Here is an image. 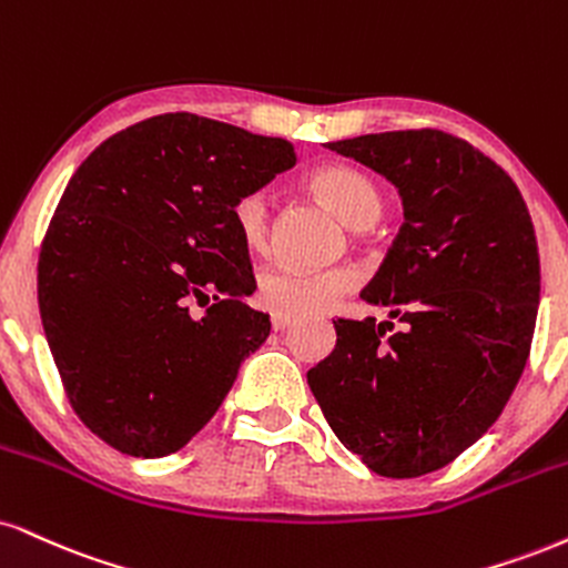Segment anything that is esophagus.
<instances>
[{"label":"esophagus","instance_id":"obj_1","mask_svg":"<svg viewBox=\"0 0 568 568\" xmlns=\"http://www.w3.org/2000/svg\"><path fill=\"white\" fill-rule=\"evenodd\" d=\"M293 323V317H285V314H272V327L275 331H285Z\"/></svg>","mask_w":568,"mask_h":568}]
</instances>
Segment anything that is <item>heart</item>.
I'll return each instance as SVG.
<instances>
[{"label": "heart", "mask_w": 568, "mask_h": 568, "mask_svg": "<svg viewBox=\"0 0 568 568\" xmlns=\"http://www.w3.org/2000/svg\"><path fill=\"white\" fill-rule=\"evenodd\" d=\"M312 193L331 206L354 230H367L378 222L384 211V195L378 184L349 163H331L310 180ZM270 195L264 190H248L232 203V224L237 237L248 251H264L270 243ZM357 285V272L352 266H306L277 262L264 266L256 280V302L272 314L285 317H310L331 310L341 296Z\"/></svg>", "instance_id": "b5f03b06"}]
</instances>
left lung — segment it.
Here are the masks:
<instances>
[{
    "instance_id": "obj_1",
    "label": "left lung",
    "mask_w": 568,
    "mask_h": 568,
    "mask_svg": "<svg viewBox=\"0 0 568 568\" xmlns=\"http://www.w3.org/2000/svg\"><path fill=\"white\" fill-rule=\"evenodd\" d=\"M331 150L399 187L405 224L359 296L407 331L333 320L336 349L306 381L346 449L378 476L415 479L487 434L521 378L539 304L535 224L516 182L439 129Z\"/></svg>"
}]
</instances>
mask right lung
Returning a JSON list of instances; mask_svg holds the SVG:
<instances>
[{
	"label": "right lung",
	"instance_id": "1",
	"mask_svg": "<svg viewBox=\"0 0 568 568\" xmlns=\"http://www.w3.org/2000/svg\"><path fill=\"white\" fill-rule=\"evenodd\" d=\"M291 166L288 140L163 113L71 176L39 251V312L73 413L113 449L184 447L270 336V314L243 304L256 280L232 203Z\"/></svg>",
	"mask_w": 568,
	"mask_h": 568
}]
</instances>
